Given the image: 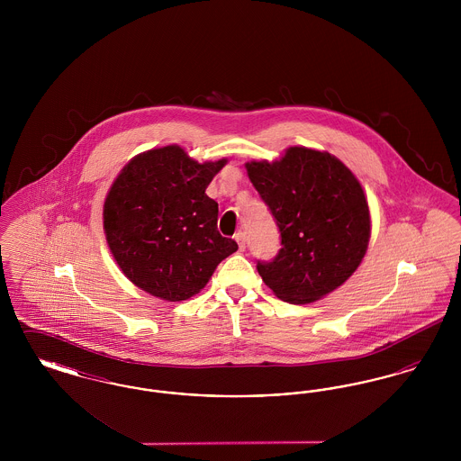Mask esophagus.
Masks as SVG:
<instances>
[{"instance_id":"34e87169","label":"esophagus","mask_w":461,"mask_h":461,"mask_svg":"<svg viewBox=\"0 0 461 461\" xmlns=\"http://www.w3.org/2000/svg\"><path fill=\"white\" fill-rule=\"evenodd\" d=\"M235 240H237V243H239V249L240 250H245V233L243 231H239V233H235Z\"/></svg>"}]
</instances>
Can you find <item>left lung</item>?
I'll list each match as a JSON object with an SVG mask.
<instances>
[{"instance_id":"left-lung-1","label":"left lung","mask_w":461,"mask_h":461,"mask_svg":"<svg viewBox=\"0 0 461 461\" xmlns=\"http://www.w3.org/2000/svg\"><path fill=\"white\" fill-rule=\"evenodd\" d=\"M245 167L280 231L278 254L258 261L264 284L290 304L312 303L342 285L370 240L368 202L351 171L304 147Z\"/></svg>"}]
</instances>
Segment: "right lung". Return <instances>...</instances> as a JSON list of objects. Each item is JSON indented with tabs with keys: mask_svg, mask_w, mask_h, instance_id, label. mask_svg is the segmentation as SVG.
Segmentation results:
<instances>
[{
	"mask_svg": "<svg viewBox=\"0 0 461 461\" xmlns=\"http://www.w3.org/2000/svg\"><path fill=\"white\" fill-rule=\"evenodd\" d=\"M224 164H198L169 145L134 157L117 176L104 205V228L134 285L169 303L190 299L239 249L218 231V202L205 195Z\"/></svg>",
	"mask_w": 461,
	"mask_h": 461,
	"instance_id": "1",
	"label": "right lung"
}]
</instances>
